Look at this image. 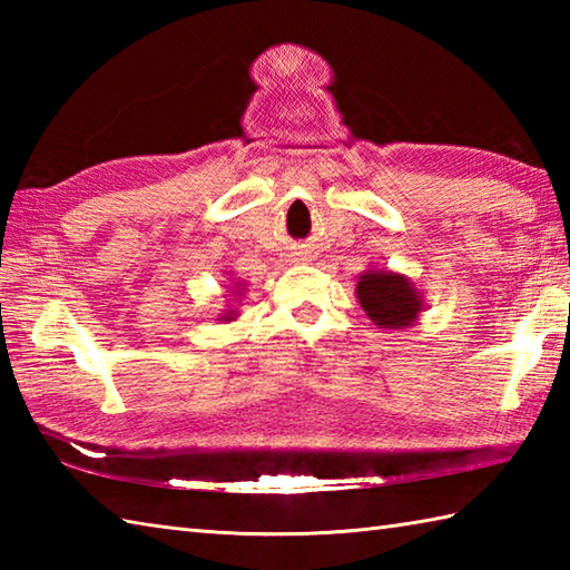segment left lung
Instances as JSON below:
<instances>
[{"mask_svg": "<svg viewBox=\"0 0 570 570\" xmlns=\"http://www.w3.org/2000/svg\"><path fill=\"white\" fill-rule=\"evenodd\" d=\"M355 294L365 316L386 331L411 328L426 308L421 288L409 276L386 269V266L362 272Z\"/></svg>", "mask_w": 570, "mask_h": 570, "instance_id": "8db88e82", "label": "left lung"}]
</instances>
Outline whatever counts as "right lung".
<instances>
[{
  "instance_id": "add662e5",
  "label": "right lung",
  "mask_w": 570,
  "mask_h": 570,
  "mask_svg": "<svg viewBox=\"0 0 570 570\" xmlns=\"http://www.w3.org/2000/svg\"><path fill=\"white\" fill-rule=\"evenodd\" d=\"M245 294V284H239V282H233V286H227V296H229V306H227V311H223L220 316H217V321H223V323H229V321H237V316H239V308H237V296H242Z\"/></svg>"
}]
</instances>
